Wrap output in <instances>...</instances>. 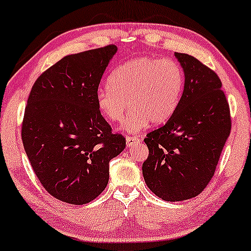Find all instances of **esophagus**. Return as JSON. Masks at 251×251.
<instances>
[{
  "label": "esophagus",
  "mask_w": 251,
  "mask_h": 251,
  "mask_svg": "<svg viewBox=\"0 0 251 251\" xmlns=\"http://www.w3.org/2000/svg\"><path fill=\"white\" fill-rule=\"evenodd\" d=\"M137 143H140V139L138 137H131V135L126 137V145H127V148H132Z\"/></svg>",
  "instance_id": "1"
}]
</instances>
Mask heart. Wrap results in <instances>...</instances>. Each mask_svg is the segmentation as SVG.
<instances>
[{
	"label": "heart",
	"mask_w": 251,
	"mask_h": 251,
	"mask_svg": "<svg viewBox=\"0 0 251 251\" xmlns=\"http://www.w3.org/2000/svg\"><path fill=\"white\" fill-rule=\"evenodd\" d=\"M106 87L98 88L97 107L111 123L119 122L127 133H138L150 123L160 125L174 116L184 88V72L176 60L140 56L112 72Z\"/></svg>",
	"instance_id": "1"
}]
</instances>
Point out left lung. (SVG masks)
I'll return each instance as SVG.
<instances>
[{
	"mask_svg": "<svg viewBox=\"0 0 251 251\" xmlns=\"http://www.w3.org/2000/svg\"><path fill=\"white\" fill-rule=\"evenodd\" d=\"M184 72L179 105L166 124L144 139L146 185L166 201L194 198L215 174L231 129L229 103L214 71L188 54L175 53Z\"/></svg>",
	"mask_w": 251,
	"mask_h": 251,
	"instance_id": "left-lung-1",
	"label": "left lung"
}]
</instances>
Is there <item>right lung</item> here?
Wrapping results in <instances>:
<instances>
[{
  "label": "right lung",
  "instance_id": "1",
  "mask_svg": "<svg viewBox=\"0 0 251 251\" xmlns=\"http://www.w3.org/2000/svg\"><path fill=\"white\" fill-rule=\"evenodd\" d=\"M117 46L72 54L37 77L22 124V143L48 194L75 205L107 186L108 163L126 140L113 134L97 107L96 94Z\"/></svg>",
  "mask_w": 251,
  "mask_h": 251
}]
</instances>
